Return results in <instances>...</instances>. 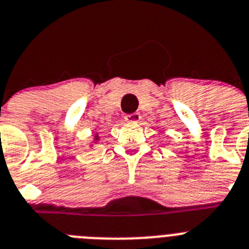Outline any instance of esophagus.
<instances>
[{
	"instance_id": "1",
	"label": "esophagus",
	"mask_w": 249,
	"mask_h": 249,
	"mask_svg": "<svg viewBox=\"0 0 249 249\" xmlns=\"http://www.w3.org/2000/svg\"><path fill=\"white\" fill-rule=\"evenodd\" d=\"M140 114L139 112H133V114H127V115H125V120H126L127 123H138L140 120Z\"/></svg>"
}]
</instances>
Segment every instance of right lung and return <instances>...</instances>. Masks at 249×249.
I'll return each mask as SVG.
<instances>
[{
    "label": "right lung",
    "mask_w": 249,
    "mask_h": 249,
    "mask_svg": "<svg viewBox=\"0 0 249 249\" xmlns=\"http://www.w3.org/2000/svg\"><path fill=\"white\" fill-rule=\"evenodd\" d=\"M99 140V137H98V134H95V137H94V142H96Z\"/></svg>",
    "instance_id": "right-lung-1"
}]
</instances>
